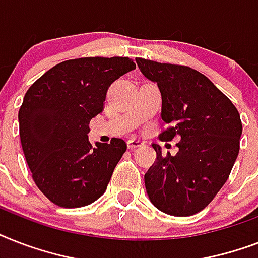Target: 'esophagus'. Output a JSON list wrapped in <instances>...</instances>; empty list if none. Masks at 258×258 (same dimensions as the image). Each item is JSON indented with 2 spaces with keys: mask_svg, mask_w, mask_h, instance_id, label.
Segmentation results:
<instances>
[{
  "mask_svg": "<svg viewBox=\"0 0 258 258\" xmlns=\"http://www.w3.org/2000/svg\"><path fill=\"white\" fill-rule=\"evenodd\" d=\"M142 146H145V142L138 139V138H131V139L127 141V147L128 149H137V147H142Z\"/></svg>",
  "mask_w": 258,
  "mask_h": 258,
  "instance_id": "esophagus-1",
  "label": "esophagus"
}]
</instances>
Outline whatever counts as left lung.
Segmentation results:
<instances>
[{"label":"left lung","instance_id":"obj_1","mask_svg":"<svg viewBox=\"0 0 258 258\" xmlns=\"http://www.w3.org/2000/svg\"><path fill=\"white\" fill-rule=\"evenodd\" d=\"M146 78L162 95V120L169 125L159 139L178 138L179 151L162 155L145 174L150 201L175 217L204 210L228 180L240 151V113L205 75L186 66L137 58Z\"/></svg>","mask_w":258,"mask_h":258}]
</instances>
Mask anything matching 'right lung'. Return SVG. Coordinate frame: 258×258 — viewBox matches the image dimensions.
Wrapping results in <instances>:
<instances>
[{
  "instance_id": "right-lung-1",
  "label": "right lung",
  "mask_w": 258,
  "mask_h": 258,
  "mask_svg": "<svg viewBox=\"0 0 258 258\" xmlns=\"http://www.w3.org/2000/svg\"><path fill=\"white\" fill-rule=\"evenodd\" d=\"M135 70L128 57L62 61L30 86L18 111L20 138L32 178L60 208H83L104 194L127 150L123 139L88 141L89 121L104 108L109 86Z\"/></svg>"
}]
</instances>
